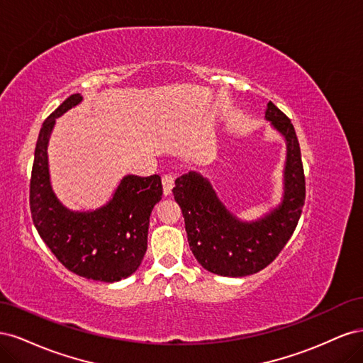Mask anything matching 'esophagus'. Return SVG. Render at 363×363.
Segmentation results:
<instances>
[{"label": "esophagus", "mask_w": 363, "mask_h": 363, "mask_svg": "<svg viewBox=\"0 0 363 363\" xmlns=\"http://www.w3.org/2000/svg\"><path fill=\"white\" fill-rule=\"evenodd\" d=\"M162 186H163V195H171L174 188V177L171 174H167L162 177Z\"/></svg>", "instance_id": "esophagus-1"}]
</instances>
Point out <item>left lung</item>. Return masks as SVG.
I'll return each mask as SVG.
<instances>
[{
    "instance_id": "8db88e82",
    "label": "left lung",
    "mask_w": 363,
    "mask_h": 363,
    "mask_svg": "<svg viewBox=\"0 0 363 363\" xmlns=\"http://www.w3.org/2000/svg\"><path fill=\"white\" fill-rule=\"evenodd\" d=\"M265 118L286 140L281 203L256 221H240L219 201L211 182L191 171L175 180L174 199L200 265L218 276L244 277L267 268L291 239L306 200L301 151L291 119L271 101Z\"/></svg>"
}]
</instances>
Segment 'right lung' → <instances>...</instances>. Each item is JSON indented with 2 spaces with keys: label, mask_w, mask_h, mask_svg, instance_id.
Instances as JSON below:
<instances>
[{
  "label": "right lung",
  "mask_w": 363,
  "mask_h": 363,
  "mask_svg": "<svg viewBox=\"0 0 363 363\" xmlns=\"http://www.w3.org/2000/svg\"><path fill=\"white\" fill-rule=\"evenodd\" d=\"M68 96L39 131L30 180V211L39 236L62 265L77 276L106 283L133 274L147 251L150 215L162 199V180L125 175L112 200L89 212H72L54 195L48 171V140L56 118L82 103Z\"/></svg>",
  "instance_id": "obj_1"
}]
</instances>
